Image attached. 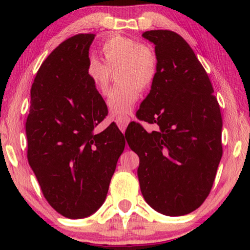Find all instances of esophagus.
<instances>
[{
  "label": "esophagus",
  "instance_id": "obj_1",
  "mask_svg": "<svg viewBox=\"0 0 250 250\" xmlns=\"http://www.w3.org/2000/svg\"><path fill=\"white\" fill-rule=\"evenodd\" d=\"M130 121L131 120L129 117H119V118H117V120H116L118 126H119V129L122 131V132H125Z\"/></svg>",
  "mask_w": 250,
  "mask_h": 250
}]
</instances>
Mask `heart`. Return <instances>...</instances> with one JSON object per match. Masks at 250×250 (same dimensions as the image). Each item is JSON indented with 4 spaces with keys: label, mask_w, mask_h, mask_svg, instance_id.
<instances>
[{
    "label": "heart",
    "mask_w": 250,
    "mask_h": 250,
    "mask_svg": "<svg viewBox=\"0 0 250 250\" xmlns=\"http://www.w3.org/2000/svg\"><path fill=\"white\" fill-rule=\"evenodd\" d=\"M104 62L90 57L87 75L95 89L104 95L109 89L111 73H117L119 84L109 92L107 107L113 116L129 115L140 97V89L146 90L153 83L158 59L153 50L125 36H115L101 47Z\"/></svg>",
    "instance_id": "1"
}]
</instances>
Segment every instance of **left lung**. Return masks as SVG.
<instances>
[{"label":"left lung","instance_id":"left-lung-1","mask_svg":"<svg viewBox=\"0 0 250 250\" xmlns=\"http://www.w3.org/2000/svg\"><path fill=\"white\" fill-rule=\"evenodd\" d=\"M142 36L155 45L158 70L138 118L158 130L149 133L133 124L125 139L140 159L146 202L161 214L182 216L198 208L213 186L223 154L221 110L204 67L183 37L167 29Z\"/></svg>","mask_w":250,"mask_h":250}]
</instances>
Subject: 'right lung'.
Listing matches in <instances>:
<instances>
[{"label":"right lung","mask_w":250,"mask_h":250,"mask_svg":"<svg viewBox=\"0 0 250 250\" xmlns=\"http://www.w3.org/2000/svg\"><path fill=\"white\" fill-rule=\"evenodd\" d=\"M95 36L70 37L45 59L26 120L29 166L49 205L71 219L90 216L104 204L125 146L116 125L94 132L108 115L87 75Z\"/></svg>","instance_id":"add662e5"}]
</instances>
